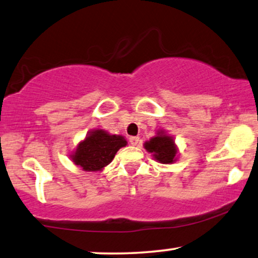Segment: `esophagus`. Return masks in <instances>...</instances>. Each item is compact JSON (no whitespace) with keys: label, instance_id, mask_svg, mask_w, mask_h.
<instances>
[{"label":"esophagus","instance_id":"34e87169","mask_svg":"<svg viewBox=\"0 0 258 258\" xmlns=\"http://www.w3.org/2000/svg\"><path fill=\"white\" fill-rule=\"evenodd\" d=\"M139 137H131L130 138V144L132 146H137L138 144H139Z\"/></svg>","mask_w":258,"mask_h":258}]
</instances>
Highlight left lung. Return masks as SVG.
Wrapping results in <instances>:
<instances>
[{
    "label": "left lung",
    "instance_id": "left-lung-1",
    "mask_svg": "<svg viewBox=\"0 0 258 258\" xmlns=\"http://www.w3.org/2000/svg\"><path fill=\"white\" fill-rule=\"evenodd\" d=\"M144 146L146 151L152 153L154 159L159 161L160 163L169 164L176 161L177 149H176L175 141L168 134H164L162 131L149 141H146Z\"/></svg>",
    "mask_w": 258,
    "mask_h": 258
}]
</instances>
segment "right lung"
<instances>
[{"instance_id":"add662e5","label":"right lung","mask_w":258,"mask_h":258,"mask_svg":"<svg viewBox=\"0 0 258 258\" xmlns=\"http://www.w3.org/2000/svg\"><path fill=\"white\" fill-rule=\"evenodd\" d=\"M127 145L121 136H111L103 130L89 132L72 156L73 162L86 171H99L111 163L116 153Z\"/></svg>"}]
</instances>
